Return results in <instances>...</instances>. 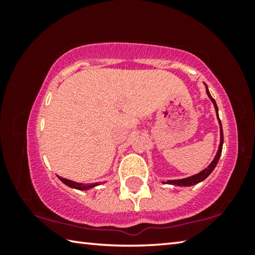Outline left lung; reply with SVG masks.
Returning a JSON list of instances; mask_svg holds the SVG:
<instances>
[{
	"label": "left lung",
	"instance_id": "obj_1",
	"mask_svg": "<svg viewBox=\"0 0 255 255\" xmlns=\"http://www.w3.org/2000/svg\"><path fill=\"white\" fill-rule=\"evenodd\" d=\"M206 88H207V86H206ZM207 94H208V97L210 98V100L213 101L214 106H215V109H216V112H217V117H218V107H217V105H216L214 98L210 96V93H209V91H208V88H207ZM218 122H219V125H221V144H219L218 152H217V154H216L214 161L209 164L207 169H205L204 171H201L200 173L190 176V178H185V179H181V180H169L166 183L174 184V185H180V187H190V185L197 184V183L201 182V181H204V180L207 178V176H208V175L211 173V172L214 171V169L216 167V165H217V163H218V161H219V157H221V155H222L223 143H224L223 128H222V123H221V120H219V117H218ZM163 183H165V182H163Z\"/></svg>",
	"mask_w": 255,
	"mask_h": 255
}]
</instances>
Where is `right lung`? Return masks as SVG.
Segmentation results:
<instances>
[{
  "label": "right lung",
  "instance_id": "1",
  "mask_svg": "<svg viewBox=\"0 0 255 255\" xmlns=\"http://www.w3.org/2000/svg\"><path fill=\"white\" fill-rule=\"evenodd\" d=\"M58 178H59L60 181H62V182H64L66 185H68V187L74 188V189H79V190H88V189H91V188H93V187H96V185H98V183L83 184V183H77V182H74V181H71V180L60 178V176H58Z\"/></svg>",
  "mask_w": 255,
  "mask_h": 255
}]
</instances>
